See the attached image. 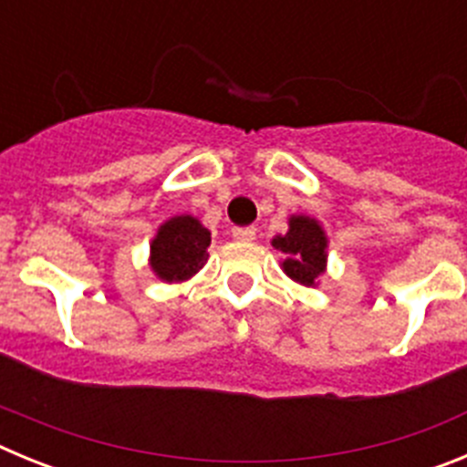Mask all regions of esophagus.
Instances as JSON below:
<instances>
[{
	"label": "esophagus",
	"mask_w": 467,
	"mask_h": 467,
	"mask_svg": "<svg viewBox=\"0 0 467 467\" xmlns=\"http://www.w3.org/2000/svg\"><path fill=\"white\" fill-rule=\"evenodd\" d=\"M231 236L236 238V241H254L257 229H254V226H234V229H231Z\"/></svg>",
	"instance_id": "obj_1"
}]
</instances>
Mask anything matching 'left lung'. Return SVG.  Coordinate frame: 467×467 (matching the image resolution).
Here are the masks:
<instances>
[{
  "label": "left lung",
  "instance_id": "obj_1",
  "mask_svg": "<svg viewBox=\"0 0 467 467\" xmlns=\"http://www.w3.org/2000/svg\"><path fill=\"white\" fill-rule=\"evenodd\" d=\"M327 243L320 222L306 214H292L287 234L274 236L271 245L285 254L280 266L287 278L316 287L317 278L327 271Z\"/></svg>",
  "mask_w": 467,
  "mask_h": 467
}]
</instances>
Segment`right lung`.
<instances>
[{
  "mask_svg": "<svg viewBox=\"0 0 467 467\" xmlns=\"http://www.w3.org/2000/svg\"><path fill=\"white\" fill-rule=\"evenodd\" d=\"M210 231L193 214H175L156 231L150 266L163 283H184L208 262Z\"/></svg>",
  "mask_w": 467,
  "mask_h": 467,
  "instance_id": "obj_1",
  "label": "right lung"
}]
</instances>
